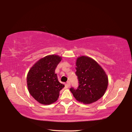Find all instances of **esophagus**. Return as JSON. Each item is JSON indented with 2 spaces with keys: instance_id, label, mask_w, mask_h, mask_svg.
<instances>
[{
  "instance_id": "1",
  "label": "esophagus",
  "mask_w": 132,
  "mask_h": 132,
  "mask_svg": "<svg viewBox=\"0 0 132 132\" xmlns=\"http://www.w3.org/2000/svg\"><path fill=\"white\" fill-rule=\"evenodd\" d=\"M66 85H67V86H68V87H70V81L67 82Z\"/></svg>"
}]
</instances>
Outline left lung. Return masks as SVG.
Returning a JSON list of instances; mask_svg holds the SVG:
<instances>
[{"instance_id": "obj_1", "label": "left lung", "mask_w": 132, "mask_h": 132, "mask_svg": "<svg viewBox=\"0 0 132 132\" xmlns=\"http://www.w3.org/2000/svg\"><path fill=\"white\" fill-rule=\"evenodd\" d=\"M76 66L79 86L70 88L71 93L78 101L84 104L97 101L104 95L108 87L105 72L97 62L86 56L77 58Z\"/></svg>"}]
</instances>
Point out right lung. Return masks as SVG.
I'll return each mask as SVG.
<instances>
[{"label": "right lung", "instance_id": "1", "mask_svg": "<svg viewBox=\"0 0 132 132\" xmlns=\"http://www.w3.org/2000/svg\"><path fill=\"white\" fill-rule=\"evenodd\" d=\"M62 57L48 55L36 62L29 70L27 82L31 96L40 104L50 105L57 100L64 86L58 81L55 69Z\"/></svg>", "mask_w": 132, "mask_h": 132}]
</instances>
